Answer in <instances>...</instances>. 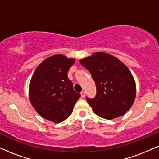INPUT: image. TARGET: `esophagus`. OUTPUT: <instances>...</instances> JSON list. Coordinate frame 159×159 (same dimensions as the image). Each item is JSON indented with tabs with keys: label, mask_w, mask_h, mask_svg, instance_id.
Segmentation results:
<instances>
[{
	"label": "esophagus",
	"mask_w": 159,
	"mask_h": 159,
	"mask_svg": "<svg viewBox=\"0 0 159 159\" xmlns=\"http://www.w3.org/2000/svg\"><path fill=\"white\" fill-rule=\"evenodd\" d=\"M80 95H81V97L84 98V97H85V92L84 91H83L81 92V93H80Z\"/></svg>",
	"instance_id": "esophagus-1"
}]
</instances>
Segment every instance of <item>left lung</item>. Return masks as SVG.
Wrapping results in <instances>:
<instances>
[{"instance_id": "8db88e82", "label": "left lung", "mask_w": 159, "mask_h": 159, "mask_svg": "<svg viewBox=\"0 0 159 159\" xmlns=\"http://www.w3.org/2000/svg\"><path fill=\"white\" fill-rule=\"evenodd\" d=\"M80 62L89 70L97 86L96 97H86L93 112L106 119L125 114L136 94V83L128 68L118 58L104 52H96Z\"/></svg>"}]
</instances>
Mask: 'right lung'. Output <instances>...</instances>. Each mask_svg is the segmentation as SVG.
Returning a JSON list of instances; mask_svg holds the SVG:
<instances>
[{"label": "right lung", "mask_w": 159, "mask_h": 159, "mask_svg": "<svg viewBox=\"0 0 159 159\" xmlns=\"http://www.w3.org/2000/svg\"><path fill=\"white\" fill-rule=\"evenodd\" d=\"M75 59L55 54L43 60L34 70L29 86V100L47 120L63 121L71 114L80 94L73 89L68 71Z\"/></svg>", "instance_id": "add662e5"}]
</instances>
